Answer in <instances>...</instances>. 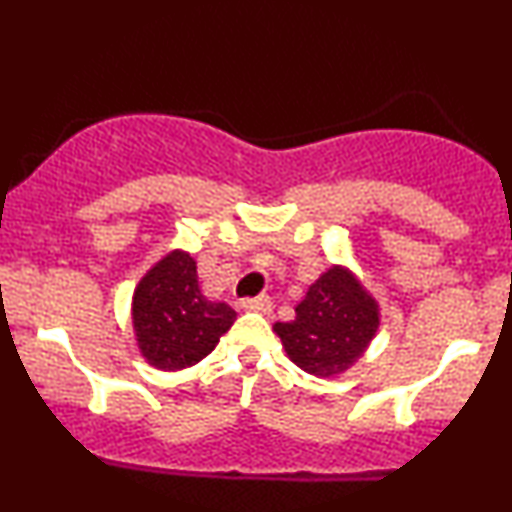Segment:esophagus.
Returning <instances> with one entry per match:
<instances>
[{"label":"esophagus","instance_id":"obj_1","mask_svg":"<svg viewBox=\"0 0 512 512\" xmlns=\"http://www.w3.org/2000/svg\"><path fill=\"white\" fill-rule=\"evenodd\" d=\"M243 308L250 310V313H262L267 315L272 310V298L269 296H257V298H245Z\"/></svg>","mask_w":512,"mask_h":512}]
</instances>
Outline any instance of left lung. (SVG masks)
I'll use <instances>...</instances> for the list:
<instances>
[{"instance_id":"obj_1","label":"left lung","mask_w":512,"mask_h":512,"mask_svg":"<svg viewBox=\"0 0 512 512\" xmlns=\"http://www.w3.org/2000/svg\"><path fill=\"white\" fill-rule=\"evenodd\" d=\"M378 327V301L351 269L332 264L296 305V317L276 322L274 332L298 368L332 378L366 354Z\"/></svg>"}]
</instances>
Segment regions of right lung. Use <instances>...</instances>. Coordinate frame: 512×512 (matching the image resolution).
<instances>
[{
    "label": "right lung",
    "mask_w": 512,
    "mask_h": 512,
    "mask_svg": "<svg viewBox=\"0 0 512 512\" xmlns=\"http://www.w3.org/2000/svg\"><path fill=\"white\" fill-rule=\"evenodd\" d=\"M233 322L231 305L209 301L199 289L197 262L185 250L161 257L134 289V337L146 363L158 370L195 366Z\"/></svg>",
    "instance_id": "add662e5"
}]
</instances>
